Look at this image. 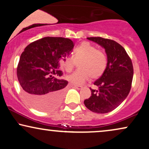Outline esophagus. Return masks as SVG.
Listing matches in <instances>:
<instances>
[{"label": "esophagus", "instance_id": "esophagus-1", "mask_svg": "<svg viewBox=\"0 0 149 149\" xmlns=\"http://www.w3.org/2000/svg\"><path fill=\"white\" fill-rule=\"evenodd\" d=\"M74 88H76L77 89H78V90H80V89H81L83 88L82 86H79V85H76V86H74Z\"/></svg>", "mask_w": 149, "mask_h": 149}]
</instances>
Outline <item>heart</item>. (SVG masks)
I'll use <instances>...</instances> for the list:
<instances>
[{
    "instance_id": "1",
    "label": "heart",
    "mask_w": 149,
    "mask_h": 149,
    "mask_svg": "<svg viewBox=\"0 0 149 149\" xmlns=\"http://www.w3.org/2000/svg\"><path fill=\"white\" fill-rule=\"evenodd\" d=\"M76 62H79V70L66 77L69 82L76 85L83 84L90 77L92 79H98L104 73L108 64L104 53L87 42L79 45L75 49L73 57H65L60 64L65 71L70 72Z\"/></svg>"
}]
</instances>
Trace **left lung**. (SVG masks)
Here are the masks:
<instances>
[{"instance_id":"left-lung-1","label":"left lung","mask_w":149,"mask_h":149,"mask_svg":"<svg viewBox=\"0 0 149 149\" xmlns=\"http://www.w3.org/2000/svg\"><path fill=\"white\" fill-rule=\"evenodd\" d=\"M105 49L108 64L105 72L94 82L97 90L90 88L91 95L85 100L87 109L96 113H107L119 107L129 94L134 68L131 58L123 47L115 40L88 37Z\"/></svg>"}]
</instances>
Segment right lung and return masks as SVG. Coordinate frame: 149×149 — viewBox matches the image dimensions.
<instances>
[{
	"instance_id": "add662e5",
	"label": "right lung",
	"mask_w": 149,
	"mask_h": 149,
	"mask_svg": "<svg viewBox=\"0 0 149 149\" xmlns=\"http://www.w3.org/2000/svg\"><path fill=\"white\" fill-rule=\"evenodd\" d=\"M73 47L69 38L47 36L24 49L17 65V79L26 100L36 109L50 111L62 102L68 82L56 77L62 76L60 62Z\"/></svg>"
}]
</instances>
